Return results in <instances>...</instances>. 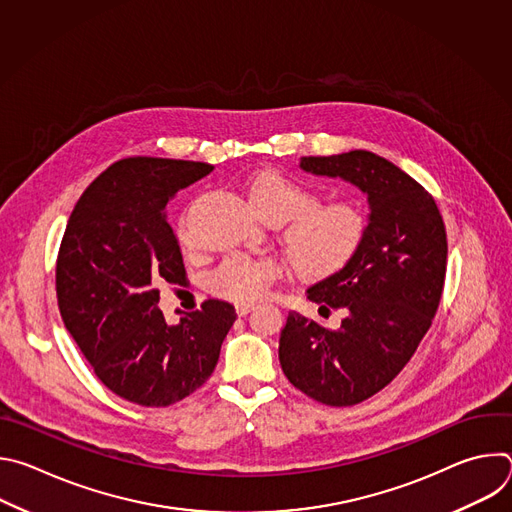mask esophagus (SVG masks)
<instances>
[{
    "label": "esophagus",
    "mask_w": 512,
    "mask_h": 512,
    "mask_svg": "<svg viewBox=\"0 0 512 512\" xmlns=\"http://www.w3.org/2000/svg\"><path fill=\"white\" fill-rule=\"evenodd\" d=\"M251 310H253V306H249V304H239V306H237V314H239V316H247Z\"/></svg>",
    "instance_id": "obj_1"
}]
</instances>
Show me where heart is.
<instances>
[{"label": "heart", "instance_id": "1", "mask_svg": "<svg viewBox=\"0 0 512 512\" xmlns=\"http://www.w3.org/2000/svg\"><path fill=\"white\" fill-rule=\"evenodd\" d=\"M251 206L273 223H287L285 249L294 267L312 277L340 271L367 237L369 218L356 202L320 204L310 186L279 172H259L247 186ZM180 239L188 241L186 225ZM277 267L265 259L231 257L218 265L210 277L212 294L237 304H253L265 296L275 281Z\"/></svg>", "mask_w": 512, "mask_h": 512}]
</instances>
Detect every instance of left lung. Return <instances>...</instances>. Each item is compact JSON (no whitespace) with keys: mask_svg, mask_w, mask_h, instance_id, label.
Returning a JSON list of instances; mask_svg holds the SVG:
<instances>
[{"mask_svg":"<svg viewBox=\"0 0 512 512\" xmlns=\"http://www.w3.org/2000/svg\"><path fill=\"white\" fill-rule=\"evenodd\" d=\"M300 168L354 184L369 196L371 214L358 253L308 289L320 310L344 312L340 328L289 312L279 362L314 401L356 405L403 371L431 326L448 263L444 218L419 182L373 152L310 156Z\"/></svg>","mask_w":512,"mask_h":512,"instance_id":"1","label":"left lung"}]
</instances>
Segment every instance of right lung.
Segmentation results:
<instances>
[{"label": "right lung", "instance_id": "obj_1", "mask_svg": "<svg viewBox=\"0 0 512 512\" xmlns=\"http://www.w3.org/2000/svg\"><path fill=\"white\" fill-rule=\"evenodd\" d=\"M210 164L125 158L109 166L72 210L56 261V296L66 330L99 381L125 401L168 407L212 375L237 320L206 300L170 326L160 283H186L166 206Z\"/></svg>", "mask_w": 512, "mask_h": 512}]
</instances>
